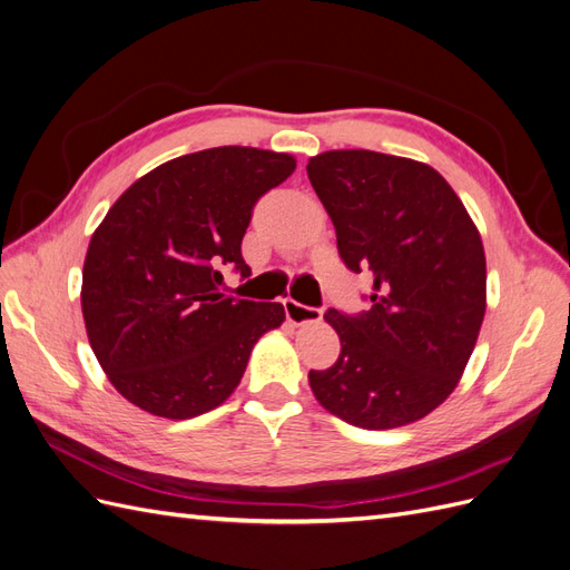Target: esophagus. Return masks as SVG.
Listing matches in <instances>:
<instances>
[{"instance_id":"34e87169","label":"esophagus","mask_w":570,"mask_h":570,"mask_svg":"<svg viewBox=\"0 0 570 570\" xmlns=\"http://www.w3.org/2000/svg\"><path fill=\"white\" fill-rule=\"evenodd\" d=\"M283 306H285V316L289 323L295 325H304V323H318L323 318V312L318 306H306V304H299L292 297L283 299Z\"/></svg>"}]
</instances>
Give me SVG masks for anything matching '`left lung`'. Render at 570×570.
Masks as SVG:
<instances>
[{
    "label": "left lung",
    "mask_w": 570,
    "mask_h": 570,
    "mask_svg": "<svg viewBox=\"0 0 570 570\" xmlns=\"http://www.w3.org/2000/svg\"><path fill=\"white\" fill-rule=\"evenodd\" d=\"M354 273L373 275L371 308L325 321L340 335L331 368L308 371L337 419L390 430L450 396L485 316V252L465 206L435 168L371 149H335L306 164Z\"/></svg>",
    "instance_id": "8db88e82"
}]
</instances>
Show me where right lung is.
Segmentation results:
<instances>
[{"mask_svg":"<svg viewBox=\"0 0 570 570\" xmlns=\"http://www.w3.org/2000/svg\"><path fill=\"white\" fill-rule=\"evenodd\" d=\"M297 168L256 147H214L135 180L99 223L82 266V318L111 385L151 416L193 419L243 381L256 340L285 321L278 302L220 295L249 278L243 237L254 204Z\"/></svg>","mask_w":570,"mask_h":570,"instance_id":"right-lung-1","label":"right lung"}]
</instances>
